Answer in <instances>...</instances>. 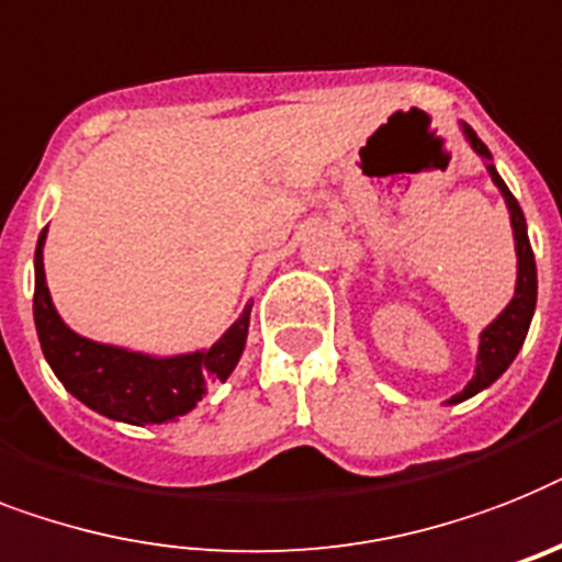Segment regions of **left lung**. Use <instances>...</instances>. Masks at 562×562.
Returning <instances> with one entry per match:
<instances>
[{
    "label": "left lung",
    "instance_id": "obj_1",
    "mask_svg": "<svg viewBox=\"0 0 562 562\" xmlns=\"http://www.w3.org/2000/svg\"><path fill=\"white\" fill-rule=\"evenodd\" d=\"M462 132H465L468 143H471V148H474L476 155L488 160L485 166H488L491 171V180L497 183L505 203H508V212H512L514 244H517V290H514L512 304L497 315V322L488 324V327L482 330L474 379L465 384V391L448 398L451 405L465 402V398H471L474 393L485 391L488 384L497 382L499 375L505 373V368L514 361V356L520 353L522 341H526L528 324H531V315H535V307H537V263H535V252H531V244H528L526 217H522L520 203H517V198H514V194L508 192V187H505V180L497 175V169H494V164H491L488 146L476 137L474 128L462 125Z\"/></svg>",
    "mask_w": 562,
    "mask_h": 562
}]
</instances>
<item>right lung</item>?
Segmentation results:
<instances>
[{"label":"right lung","mask_w":562,"mask_h":562,"mask_svg":"<svg viewBox=\"0 0 562 562\" xmlns=\"http://www.w3.org/2000/svg\"><path fill=\"white\" fill-rule=\"evenodd\" d=\"M42 244L45 229L36 240L34 255L36 336L50 370L65 384V391L80 398L82 405L128 425H160L189 414L201 402L209 384L224 382L235 370L247 345L252 307L244 310L238 322L201 353L155 359L123 347L97 345L91 338L68 330L50 304L42 267Z\"/></svg>","instance_id":"right-lung-1"}]
</instances>
